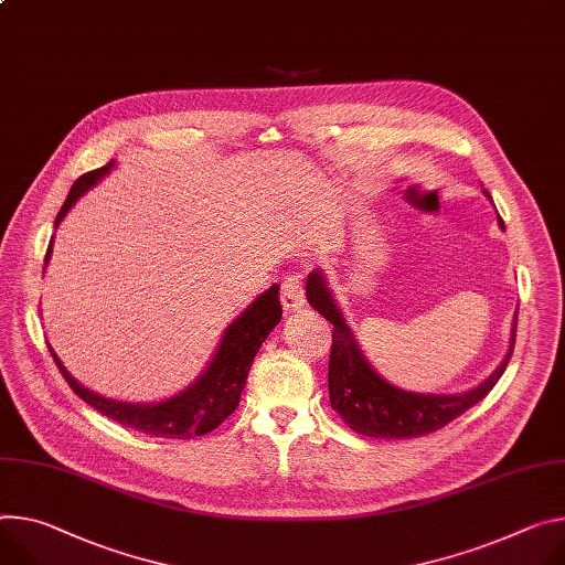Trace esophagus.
Listing matches in <instances>:
<instances>
[{
	"mask_svg": "<svg viewBox=\"0 0 565 565\" xmlns=\"http://www.w3.org/2000/svg\"><path fill=\"white\" fill-rule=\"evenodd\" d=\"M303 284L299 277L290 275L284 279L281 284V303H284V311L290 316V313H299L303 309Z\"/></svg>",
	"mask_w": 565,
	"mask_h": 565,
	"instance_id": "1",
	"label": "esophagus"
}]
</instances>
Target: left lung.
Segmentation results:
<instances>
[{"label": "left lung", "mask_w": 565, "mask_h": 565, "mask_svg": "<svg viewBox=\"0 0 565 565\" xmlns=\"http://www.w3.org/2000/svg\"><path fill=\"white\" fill-rule=\"evenodd\" d=\"M482 193L491 200L489 191L482 189ZM498 225L504 230L500 218ZM306 299L324 320L333 324V347L329 361L331 407L351 430L365 437L409 439L444 428L493 390L507 370L511 353H514L519 309L514 313V322H511L507 353L482 383L457 394H426L403 390L383 379L372 367L365 351L347 324L333 290L329 288V281L320 268L311 270L309 277H306Z\"/></svg>", "instance_id": "1"}]
</instances>
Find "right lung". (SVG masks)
Instances as JSON below:
<instances>
[{
	"instance_id": "1",
	"label": "right lung",
	"mask_w": 565,
	"mask_h": 565,
	"mask_svg": "<svg viewBox=\"0 0 565 565\" xmlns=\"http://www.w3.org/2000/svg\"><path fill=\"white\" fill-rule=\"evenodd\" d=\"M115 164L117 162L113 160L106 167L81 175L72 184V191L63 204V210L56 216V227L70 214V210L78 202V198L104 180L115 169ZM51 252H54V236H51L46 247L44 270L49 266ZM279 320H281L279 284H273L259 297H254V301L247 303V309H243L241 316L225 327L212 361L198 374L193 383H189L184 390L175 392L173 396L152 401V403L119 401V398L92 392L89 387H85L72 376V372L63 365L54 347L49 344V351L54 355V361L61 367L70 387L87 405L98 409L100 415H106L108 419L121 426L135 428L139 433H146L150 437L191 439V437L212 433L223 419H227L234 413L241 401V392L245 387L254 355L262 349L270 331L279 324Z\"/></svg>"
}]
</instances>
